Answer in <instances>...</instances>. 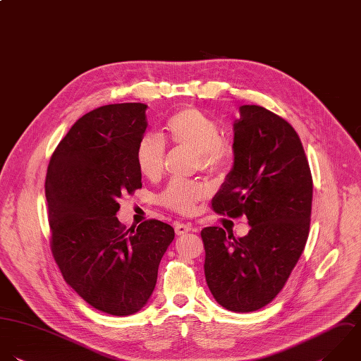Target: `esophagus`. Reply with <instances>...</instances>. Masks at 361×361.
Here are the masks:
<instances>
[{"label":"esophagus","mask_w":361,"mask_h":361,"mask_svg":"<svg viewBox=\"0 0 361 361\" xmlns=\"http://www.w3.org/2000/svg\"><path fill=\"white\" fill-rule=\"evenodd\" d=\"M174 229H176V233L180 235V236H181V235H185V233H188V232L192 231L191 225H188V224H180V222L174 224Z\"/></svg>","instance_id":"obj_1"}]
</instances>
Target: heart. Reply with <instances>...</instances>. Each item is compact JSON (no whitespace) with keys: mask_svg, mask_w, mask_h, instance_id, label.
<instances>
[{"mask_svg":"<svg viewBox=\"0 0 361 361\" xmlns=\"http://www.w3.org/2000/svg\"><path fill=\"white\" fill-rule=\"evenodd\" d=\"M166 135L173 145L195 153L198 166L208 173L228 169L233 157L232 146L221 139L219 123L200 108L190 106L177 111L166 123ZM166 146L156 135H146L136 149V164L140 174L157 180L164 170ZM208 194L207 185L197 181H171L160 194L163 207L188 215Z\"/></svg>","mask_w":361,"mask_h":361,"instance_id":"1","label":"heart"}]
</instances>
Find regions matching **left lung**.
<instances>
[{
  "label": "left lung",
  "instance_id": "obj_1",
  "mask_svg": "<svg viewBox=\"0 0 361 361\" xmlns=\"http://www.w3.org/2000/svg\"><path fill=\"white\" fill-rule=\"evenodd\" d=\"M233 167L212 200L216 214L246 215L250 231L236 239L204 228L205 279L214 298L233 312L270 304L298 263L310 233L312 176L295 129L259 105L239 106Z\"/></svg>",
  "mask_w": 361,
  "mask_h": 361
}]
</instances>
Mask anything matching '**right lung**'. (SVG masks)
<instances>
[{"mask_svg":"<svg viewBox=\"0 0 361 361\" xmlns=\"http://www.w3.org/2000/svg\"><path fill=\"white\" fill-rule=\"evenodd\" d=\"M146 104L82 115L53 152L44 183L51 252L66 283L95 310L128 317L149 301L174 229L156 219L125 229L119 198L142 188L136 149Z\"/></svg>","mask_w":361,"mask_h":361,"instance_id":"add662e5","label":"right lung"}]
</instances>
